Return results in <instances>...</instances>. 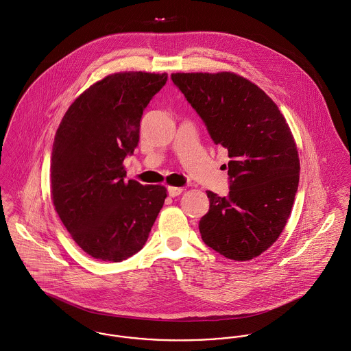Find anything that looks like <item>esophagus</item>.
I'll return each instance as SVG.
<instances>
[{
    "instance_id": "obj_1",
    "label": "esophagus",
    "mask_w": 351,
    "mask_h": 351,
    "mask_svg": "<svg viewBox=\"0 0 351 351\" xmlns=\"http://www.w3.org/2000/svg\"><path fill=\"white\" fill-rule=\"evenodd\" d=\"M182 193H183V189H180V187H168V195H169L171 197L179 196Z\"/></svg>"
}]
</instances>
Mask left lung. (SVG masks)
I'll return each instance as SVG.
<instances>
[{
	"mask_svg": "<svg viewBox=\"0 0 351 351\" xmlns=\"http://www.w3.org/2000/svg\"><path fill=\"white\" fill-rule=\"evenodd\" d=\"M171 79L230 157V191L223 197L207 191L202 239L226 258L252 260L272 246L291 215L300 173L291 129L272 99L243 77L176 73Z\"/></svg>",
	"mask_w": 351,
	"mask_h": 351,
	"instance_id": "1",
	"label": "left lung"
}]
</instances>
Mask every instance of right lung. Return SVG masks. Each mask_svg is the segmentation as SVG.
Returning a JSON list of instances; mask_svg holds the SVG:
<instances>
[{"instance_id":"obj_1","label":"right lung","mask_w":351,"mask_h":351,"mask_svg":"<svg viewBox=\"0 0 351 351\" xmlns=\"http://www.w3.org/2000/svg\"><path fill=\"white\" fill-rule=\"evenodd\" d=\"M167 74L108 75L73 102L51 156L55 210L88 256L119 263L143 249L167 197L164 186L125 182L123 160L140 138L144 109Z\"/></svg>"}]
</instances>
